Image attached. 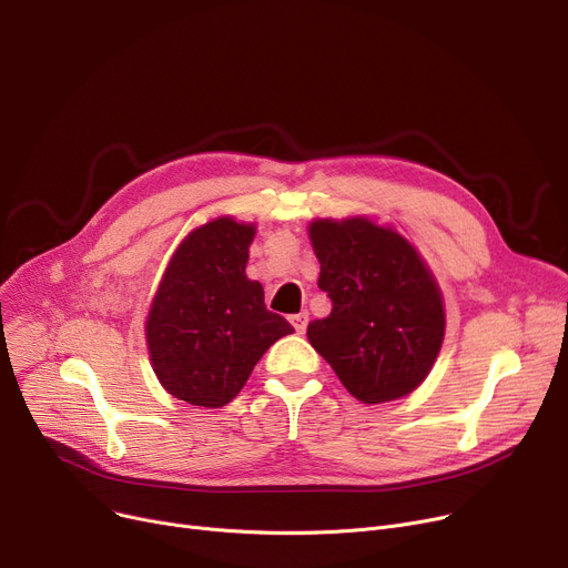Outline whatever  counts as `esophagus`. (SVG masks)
<instances>
[{"mask_svg":"<svg viewBox=\"0 0 568 568\" xmlns=\"http://www.w3.org/2000/svg\"><path fill=\"white\" fill-rule=\"evenodd\" d=\"M290 322L294 324L296 334H306V326H308V313H296V315H290Z\"/></svg>","mask_w":568,"mask_h":568,"instance_id":"esophagus-1","label":"esophagus"}]
</instances>
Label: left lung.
Returning a JSON list of instances; mask_svg holds the SVG:
<instances>
[{
	"label": "left lung",
	"mask_w": 568,
	"mask_h": 568,
	"mask_svg": "<svg viewBox=\"0 0 568 568\" xmlns=\"http://www.w3.org/2000/svg\"><path fill=\"white\" fill-rule=\"evenodd\" d=\"M317 285L332 313L308 324V341L345 389L377 405L412 394L444 341L442 292L416 248L392 227L356 216L308 227Z\"/></svg>",
	"instance_id": "obj_1"
}]
</instances>
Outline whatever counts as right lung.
I'll list each match as a JSON object with an SVG mask.
<instances>
[{
    "label": "right lung",
    "mask_w": 568,
    "mask_h": 568,
    "mask_svg": "<svg viewBox=\"0 0 568 568\" xmlns=\"http://www.w3.org/2000/svg\"><path fill=\"white\" fill-rule=\"evenodd\" d=\"M255 225L227 216L193 230L174 251L146 315V347L165 392L200 407H223L244 389L262 354L292 334L266 311L246 276Z\"/></svg>",
    "instance_id": "right-lung-1"
}]
</instances>
